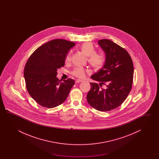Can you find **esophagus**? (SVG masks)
I'll use <instances>...</instances> for the list:
<instances>
[{
    "mask_svg": "<svg viewBox=\"0 0 159 159\" xmlns=\"http://www.w3.org/2000/svg\"><path fill=\"white\" fill-rule=\"evenodd\" d=\"M82 81H83L82 80L78 79V80H76V81H75V83H76V84H77V83H80V82H82Z\"/></svg>",
    "mask_w": 159,
    "mask_h": 159,
    "instance_id": "esophagus-1",
    "label": "esophagus"
}]
</instances>
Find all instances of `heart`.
Listing matches in <instances>:
<instances>
[{
    "label": "heart",
    "instance_id": "b5f03b06",
    "mask_svg": "<svg viewBox=\"0 0 159 159\" xmlns=\"http://www.w3.org/2000/svg\"><path fill=\"white\" fill-rule=\"evenodd\" d=\"M81 51L88 56V60L89 64L95 68H99L101 67L105 62V58L104 55L101 53L95 52V48L93 45L86 42L82 44L80 47ZM71 60L70 53H68L65 58V61L69 62ZM88 71L87 69L82 67H76L72 71L71 74L78 78H82L84 77L86 73Z\"/></svg>",
    "mask_w": 159,
    "mask_h": 159
}]
</instances>
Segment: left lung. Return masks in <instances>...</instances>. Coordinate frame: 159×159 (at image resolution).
<instances>
[{
  "label": "left lung",
  "mask_w": 159,
  "mask_h": 159,
  "mask_svg": "<svg viewBox=\"0 0 159 159\" xmlns=\"http://www.w3.org/2000/svg\"><path fill=\"white\" fill-rule=\"evenodd\" d=\"M105 52L103 68L92 75L91 78L99 82L90 83L87 101L93 108L100 111H108L122 105L132 88L134 65L129 53L124 48L108 39L98 41ZM102 84L106 89L100 88Z\"/></svg>",
  "instance_id": "left-lung-1"
}]
</instances>
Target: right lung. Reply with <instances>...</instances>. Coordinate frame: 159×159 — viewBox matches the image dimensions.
Listing matches in <instances>:
<instances>
[{
  "label": "right lung",
  "mask_w": 159,
  "mask_h": 159,
  "mask_svg": "<svg viewBox=\"0 0 159 159\" xmlns=\"http://www.w3.org/2000/svg\"><path fill=\"white\" fill-rule=\"evenodd\" d=\"M75 44L54 39L38 48L28 58L24 70L27 91L39 105L51 108L66 99L75 81L69 78L60 82L57 69L64 66L70 48Z\"/></svg>",
  "instance_id": "obj_1"
}]
</instances>
